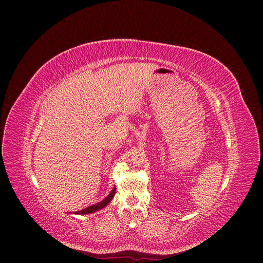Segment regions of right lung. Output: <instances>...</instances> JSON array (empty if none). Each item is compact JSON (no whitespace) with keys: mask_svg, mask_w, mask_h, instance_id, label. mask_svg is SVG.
I'll use <instances>...</instances> for the list:
<instances>
[{"mask_svg":"<svg viewBox=\"0 0 263 263\" xmlns=\"http://www.w3.org/2000/svg\"><path fill=\"white\" fill-rule=\"evenodd\" d=\"M115 193H116V189L114 187L113 191L109 193V195H108L105 199H103L101 202L97 203V204H93V205H90V206H88V208H85L84 210L78 211V212H76V214H87V213H92V212H95V211H98V210L104 208V206H105L110 200H112V198H113L114 195H115Z\"/></svg>","mask_w":263,"mask_h":263,"instance_id":"obj_1","label":"right lung"}]
</instances>
